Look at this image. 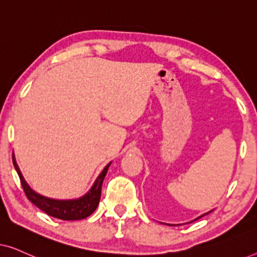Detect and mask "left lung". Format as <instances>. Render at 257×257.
Here are the masks:
<instances>
[{
    "label": "left lung",
    "mask_w": 257,
    "mask_h": 257,
    "mask_svg": "<svg viewBox=\"0 0 257 257\" xmlns=\"http://www.w3.org/2000/svg\"><path fill=\"white\" fill-rule=\"evenodd\" d=\"M202 216H203V215H202ZM200 217H201V216H200ZM198 219H199V217H198Z\"/></svg>",
    "instance_id": "8db88e82"
}]
</instances>
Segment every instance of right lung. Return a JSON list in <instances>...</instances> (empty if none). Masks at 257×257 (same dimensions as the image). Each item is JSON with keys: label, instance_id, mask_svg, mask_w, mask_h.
<instances>
[{"label": "right lung", "instance_id": "1", "mask_svg": "<svg viewBox=\"0 0 257 257\" xmlns=\"http://www.w3.org/2000/svg\"><path fill=\"white\" fill-rule=\"evenodd\" d=\"M13 163L15 166V170L19 174L21 185H22L23 191L26 193L27 198L34 203L35 206L43 210L52 217L59 220H65V221H73V220H82L85 217L90 216L94 210H96L98 203L100 200L101 194V185H103V180L105 175L107 173L108 166L104 168L103 172L99 174V177L97 178V180L94 181L92 188L86 193L85 195L82 196L80 199L77 200H52L44 198L37 193H35L31 189L28 184L24 180V178L21 174V171L19 166H17L15 158L13 156Z\"/></svg>", "mask_w": 257, "mask_h": 257}]
</instances>
